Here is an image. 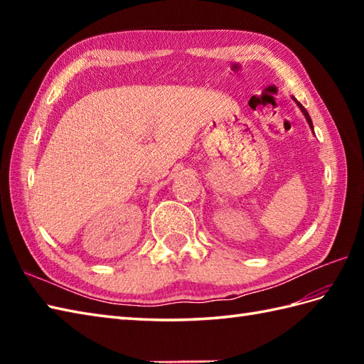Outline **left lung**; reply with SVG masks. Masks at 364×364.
I'll return each mask as SVG.
<instances>
[{
    "label": "left lung",
    "instance_id": "8db88e82",
    "mask_svg": "<svg viewBox=\"0 0 364 364\" xmlns=\"http://www.w3.org/2000/svg\"><path fill=\"white\" fill-rule=\"evenodd\" d=\"M292 100H294V102H296V103H297V106L300 107V111H301V112H304V115H305V119H306V122H308V125H310V127H311V129H313V122H311V117H310V114H308V111L305 109V107L300 105V102H297V98H294V97H292Z\"/></svg>",
    "mask_w": 364,
    "mask_h": 364
}]
</instances>
